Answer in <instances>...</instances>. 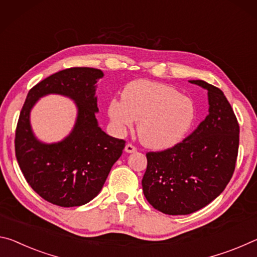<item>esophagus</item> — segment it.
I'll use <instances>...</instances> for the list:
<instances>
[{
    "instance_id": "esophagus-1",
    "label": "esophagus",
    "mask_w": 257,
    "mask_h": 257,
    "mask_svg": "<svg viewBox=\"0 0 257 257\" xmlns=\"http://www.w3.org/2000/svg\"><path fill=\"white\" fill-rule=\"evenodd\" d=\"M125 151H126V153H128V154H132V153H136L137 148L133 145L127 144V145L125 146Z\"/></svg>"
}]
</instances>
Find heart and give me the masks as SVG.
Returning <instances> with one entry per match:
<instances>
[{
    "instance_id": "heart-1",
    "label": "heart",
    "mask_w": 257,
    "mask_h": 257,
    "mask_svg": "<svg viewBox=\"0 0 257 257\" xmlns=\"http://www.w3.org/2000/svg\"><path fill=\"white\" fill-rule=\"evenodd\" d=\"M121 98L109 102V118L119 133L138 120V136L150 149L164 150L179 145L196 120L192 99L168 84L140 79L130 83Z\"/></svg>"
}]
</instances>
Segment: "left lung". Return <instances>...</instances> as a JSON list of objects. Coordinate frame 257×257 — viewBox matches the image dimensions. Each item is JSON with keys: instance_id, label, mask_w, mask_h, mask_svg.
I'll use <instances>...</instances> for the list:
<instances>
[{"instance_id": "obj_1", "label": "left lung", "mask_w": 257, "mask_h": 257, "mask_svg": "<svg viewBox=\"0 0 257 257\" xmlns=\"http://www.w3.org/2000/svg\"><path fill=\"white\" fill-rule=\"evenodd\" d=\"M207 90L208 115L195 131L170 149L147 154L142 189L149 204L168 215H187L218 197L232 178L238 156L239 124L218 87Z\"/></svg>"}]
</instances>
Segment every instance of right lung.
Listing matches in <instances>:
<instances>
[{"label":"right lung","mask_w":257,"mask_h":257,"mask_svg":"<svg viewBox=\"0 0 257 257\" xmlns=\"http://www.w3.org/2000/svg\"><path fill=\"white\" fill-rule=\"evenodd\" d=\"M102 77L100 69L74 67L46 77L28 92L17 124L16 157L29 186L49 203L61 207L89 203L123 153L125 141L104 133L95 118L96 83ZM48 94L68 96L78 108L72 132L54 144L40 142L30 125L32 107Z\"/></svg>","instance_id":"add662e5"}]
</instances>
